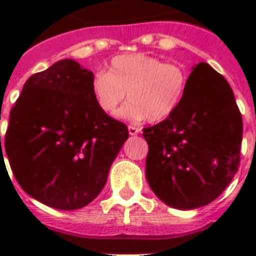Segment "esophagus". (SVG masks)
<instances>
[{
  "instance_id": "1",
  "label": "esophagus",
  "mask_w": 256,
  "mask_h": 256,
  "mask_svg": "<svg viewBox=\"0 0 256 256\" xmlns=\"http://www.w3.org/2000/svg\"><path fill=\"white\" fill-rule=\"evenodd\" d=\"M140 128L132 126V124H130V126H128V134H130V136H136V134H140Z\"/></svg>"
}]
</instances>
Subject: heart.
<instances>
[{"label":"heart","mask_w":256,"mask_h":256,"mask_svg":"<svg viewBox=\"0 0 256 256\" xmlns=\"http://www.w3.org/2000/svg\"><path fill=\"white\" fill-rule=\"evenodd\" d=\"M187 88V73L175 62H164L148 54H122L112 60L108 73L98 72L92 82L96 104L112 114L124 102L120 118L160 122L180 106Z\"/></svg>","instance_id":"1"}]
</instances>
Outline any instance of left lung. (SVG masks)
I'll list each match as a JSON object with an SVG mask.
<instances>
[{
  "label": "left lung",
  "instance_id": "1",
  "mask_svg": "<svg viewBox=\"0 0 256 256\" xmlns=\"http://www.w3.org/2000/svg\"><path fill=\"white\" fill-rule=\"evenodd\" d=\"M243 124L234 92L208 64L192 66L172 116L144 128L146 178L168 206L192 210L222 194L236 174Z\"/></svg>",
  "mask_w": 256,
  "mask_h": 256
}]
</instances>
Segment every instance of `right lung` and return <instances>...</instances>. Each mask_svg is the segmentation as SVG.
I'll list each match as a JSON object with an SVG mask.
<instances>
[{"mask_svg": "<svg viewBox=\"0 0 256 256\" xmlns=\"http://www.w3.org/2000/svg\"><path fill=\"white\" fill-rule=\"evenodd\" d=\"M92 78L77 61L61 60L25 82L10 112L4 152L14 176L26 194L58 210L98 196L128 138V126L96 104Z\"/></svg>", "mask_w": 256, "mask_h": 256, "instance_id": "obj_1", "label": "right lung"}]
</instances>
